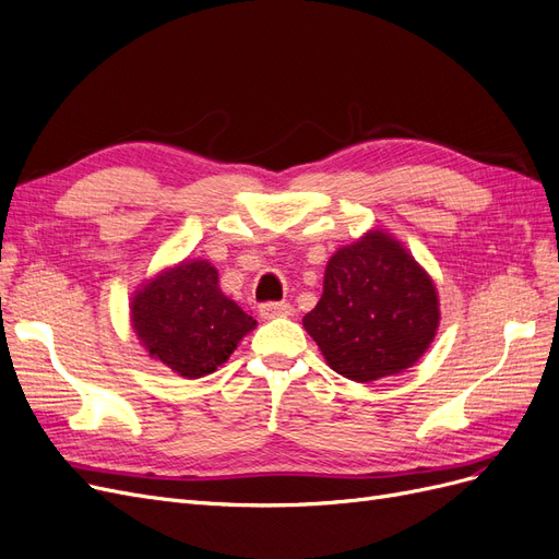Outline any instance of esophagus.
I'll list each match as a JSON object with an SVG mask.
<instances>
[{"label":"esophagus","mask_w":559,"mask_h":559,"mask_svg":"<svg viewBox=\"0 0 559 559\" xmlns=\"http://www.w3.org/2000/svg\"><path fill=\"white\" fill-rule=\"evenodd\" d=\"M261 317L263 319H277V317H289L292 314V306L289 302H263V306L259 308Z\"/></svg>","instance_id":"obj_1"}]
</instances>
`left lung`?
I'll use <instances>...</instances> for the list:
<instances>
[{
  "instance_id": "1",
  "label": "left lung",
  "mask_w": 559,
  "mask_h": 559,
  "mask_svg": "<svg viewBox=\"0 0 559 559\" xmlns=\"http://www.w3.org/2000/svg\"><path fill=\"white\" fill-rule=\"evenodd\" d=\"M438 319L427 270L392 235L368 230L329 259L324 294L302 326L335 373L373 382L411 368L429 349Z\"/></svg>"
}]
</instances>
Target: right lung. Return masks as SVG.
Listing matches in <instances>:
<instances>
[{"instance_id": "obj_1", "label": "right lung", "mask_w": 559, "mask_h": 559, "mask_svg": "<svg viewBox=\"0 0 559 559\" xmlns=\"http://www.w3.org/2000/svg\"><path fill=\"white\" fill-rule=\"evenodd\" d=\"M130 319L148 357L186 380L214 373L257 329V319L218 289L216 267L200 259H186L142 284Z\"/></svg>"}]
</instances>
